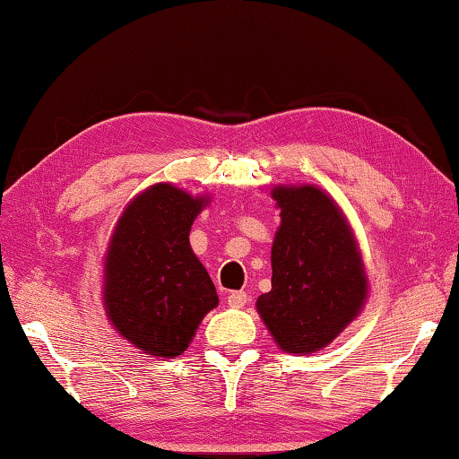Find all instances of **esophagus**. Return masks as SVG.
I'll list each match as a JSON object with an SVG mask.
<instances>
[{"instance_id": "obj_1", "label": "esophagus", "mask_w": 459, "mask_h": 459, "mask_svg": "<svg viewBox=\"0 0 459 459\" xmlns=\"http://www.w3.org/2000/svg\"><path fill=\"white\" fill-rule=\"evenodd\" d=\"M248 303V294L247 292H230L228 294V305L231 307V309H240V307H244Z\"/></svg>"}]
</instances>
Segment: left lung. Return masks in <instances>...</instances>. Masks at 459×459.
<instances>
[{
	"label": "left lung",
	"instance_id": "obj_1",
	"mask_svg": "<svg viewBox=\"0 0 459 459\" xmlns=\"http://www.w3.org/2000/svg\"><path fill=\"white\" fill-rule=\"evenodd\" d=\"M280 228L272 244V290L256 313L284 353H317L368 300L355 231L336 200L313 184L273 186Z\"/></svg>",
	"mask_w": 459,
	"mask_h": 459
}]
</instances>
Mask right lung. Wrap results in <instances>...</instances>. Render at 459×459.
<instances>
[{
    "label": "right lung",
    "instance_id": "add662e5",
    "mask_svg": "<svg viewBox=\"0 0 459 459\" xmlns=\"http://www.w3.org/2000/svg\"><path fill=\"white\" fill-rule=\"evenodd\" d=\"M209 194L160 181L125 206L104 255L102 303L118 336L146 355L173 359L219 305L212 280L190 247Z\"/></svg>",
    "mask_w": 459,
    "mask_h": 459
}]
</instances>
